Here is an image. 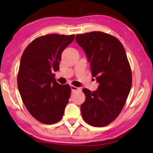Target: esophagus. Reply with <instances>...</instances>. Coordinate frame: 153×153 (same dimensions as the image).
<instances>
[{
	"mask_svg": "<svg viewBox=\"0 0 153 153\" xmlns=\"http://www.w3.org/2000/svg\"><path fill=\"white\" fill-rule=\"evenodd\" d=\"M70 88H71V89L72 91H75V90H79V88L74 86H73V85H71V86H70Z\"/></svg>",
	"mask_w": 153,
	"mask_h": 153,
	"instance_id": "esophagus-1",
	"label": "esophagus"
}]
</instances>
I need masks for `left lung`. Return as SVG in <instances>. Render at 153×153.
Instances as JSON below:
<instances>
[{"label":"left lung","mask_w":153,"mask_h":153,"mask_svg":"<svg viewBox=\"0 0 153 153\" xmlns=\"http://www.w3.org/2000/svg\"><path fill=\"white\" fill-rule=\"evenodd\" d=\"M75 39L84 50L92 76L99 84L95 91L83 89L86 100L81 105L82 117L91 126H105L120 115L131 87L126 51L117 38L102 32L77 34Z\"/></svg>","instance_id":"8db88e82"}]
</instances>
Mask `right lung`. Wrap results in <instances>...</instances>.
I'll use <instances>...</instances> for the list:
<instances>
[{
    "instance_id": "add662e5",
    "label": "right lung",
    "mask_w": 153,
    "mask_h": 153,
    "mask_svg": "<svg viewBox=\"0 0 153 153\" xmlns=\"http://www.w3.org/2000/svg\"><path fill=\"white\" fill-rule=\"evenodd\" d=\"M74 36L55 33L40 36L27 46L21 58L19 92L27 111L43 123L60 120L69 102L70 86L58 84L53 72L59 70L61 54Z\"/></svg>"
}]
</instances>
